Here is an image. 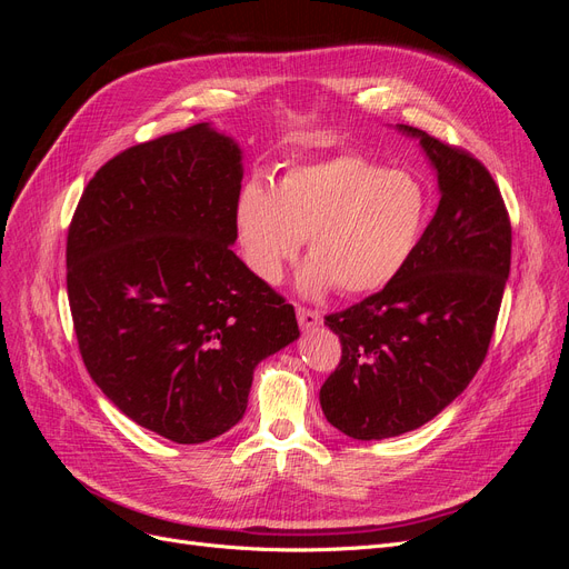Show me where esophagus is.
<instances>
[{
  "mask_svg": "<svg viewBox=\"0 0 569 569\" xmlns=\"http://www.w3.org/2000/svg\"><path fill=\"white\" fill-rule=\"evenodd\" d=\"M297 318H299V325L303 327V330H311V327L320 325V313L313 311V308L297 306Z\"/></svg>",
  "mask_w": 569,
  "mask_h": 569,
  "instance_id": "1",
  "label": "esophagus"
}]
</instances>
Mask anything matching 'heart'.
Listing matches in <instances>:
<instances>
[{
  "label": "heart",
  "mask_w": 569,
  "mask_h": 569,
  "mask_svg": "<svg viewBox=\"0 0 569 569\" xmlns=\"http://www.w3.org/2000/svg\"><path fill=\"white\" fill-rule=\"evenodd\" d=\"M422 187L360 153L291 168L278 182L251 178L237 199V232L249 268L278 282L308 237L306 295L332 284L347 297L389 284L425 228Z\"/></svg>",
  "instance_id": "heart-1"
}]
</instances>
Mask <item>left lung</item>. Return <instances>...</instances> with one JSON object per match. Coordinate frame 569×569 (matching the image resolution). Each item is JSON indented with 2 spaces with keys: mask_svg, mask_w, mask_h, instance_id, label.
<instances>
[{
  "mask_svg": "<svg viewBox=\"0 0 569 569\" xmlns=\"http://www.w3.org/2000/svg\"><path fill=\"white\" fill-rule=\"evenodd\" d=\"M439 173L441 201L396 278L325 325L341 341L320 387L325 418L372 441L418 429L449 406L485 363L510 272L512 228L479 159L401 126Z\"/></svg>",
  "mask_w": 569,
  "mask_h": 569,
  "instance_id": "8db88e82",
  "label": "left lung"
}]
</instances>
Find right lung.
Instances as JSON below:
<instances>
[{"label":"right lung","instance_id":"obj_1","mask_svg":"<svg viewBox=\"0 0 569 569\" xmlns=\"http://www.w3.org/2000/svg\"><path fill=\"white\" fill-rule=\"evenodd\" d=\"M242 151L206 123L116 153L66 239L82 363L130 420L176 443L228 432L253 368L299 337L295 306L237 239Z\"/></svg>","mask_w":569,"mask_h":569}]
</instances>
